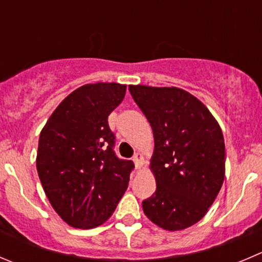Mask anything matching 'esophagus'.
Returning <instances> with one entry per match:
<instances>
[{
    "mask_svg": "<svg viewBox=\"0 0 262 262\" xmlns=\"http://www.w3.org/2000/svg\"><path fill=\"white\" fill-rule=\"evenodd\" d=\"M133 161H134V164H136L137 169H141L142 161H143V155H142L141 152H137V154L134 155V157H133Z\"/></svg>",
    "mask_w": 262,
    "mask_h": 262,
    "instance_id": "1",
    "label": "esophagus"
}]
</instances>
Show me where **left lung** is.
Returning <instances> with one entry per match:
<instances>
[{
  "label": "left lung",
  "instance_id": "8db88e82",
  "mask_svg": "<svg viewBox=\"0 0 262 262\" xmlns=\"http://www.w3.org/2000/svg\"><path fill=\"white\" fill-rule=\"evenodd\" d=\"M155 138L149 169L156 192L142 202L154 224L175 232L202 219L225 177L222 128L209 108L177 87L129 85Z\"/></svg>",
  "mask_w": 262,
  "mask_h": 262
}]
</instances>
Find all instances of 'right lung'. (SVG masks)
I'll list each match as a JSON object with an SVG mask.
<instances>
[{
  "label": "right lung",
  "mask_w": 262,
  "mask_h": 262,
  "mask_svg": "<svg viewBox=\"0 0 262 262\" xmlns=\"http://www.w3.org/2000/svg\"><path fill=\"white\" fill-rule=\"evenodd\" d=\"M125 91L119 83L82 85L61 101L40 132L38 177L51 206L73 228L103 224L128 188L134 165L115 155L107 123Z\"/></svg>",
  "instance_id": "add662e5"
}]
</instances>
